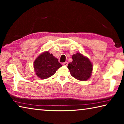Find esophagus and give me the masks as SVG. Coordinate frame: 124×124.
Masks as SVG:
<instances>
[{"label": "esophagus", "instance_id": "esophagus-1", "mask_svg": "<svg viewBox=\"0 0 124 124\" xmlns=\"http://www.w3.org/2000/svg\"><path fill=\"white\" fill-rule=\"evenodd\" d=\"M62 65H63V66H67V65H68V62H65L62 63Z\"/></svg>", "mask_w": 124, "mask_h": 124}]
</instances>
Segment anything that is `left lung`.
I'll return each instance as SVG.
<instances>
[{
    "instance_id": "1",
    "label": "left lung",
    "mask_w": 124,
    "mask_h": 124,
    "mask_svg": "<svg viewBox=\"0 0 124 124\" xmlns=\"http://www.w3.org/2000/svg\"><path fill=\"white\" fill-rule=\"evenodd\" d=\"M72 59L73 61L68 65L71 75L79 80H87L91 77L92 71L91 62L79 53L73 54Z\"/></svg>"
}]
</instances>
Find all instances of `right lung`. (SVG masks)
Returning <instances> with one entry per match:
<instances>
[{"mask_svg": "<svg viewBox=\"0 0 124 124\" xmlns=\"http://www.w3.org/2000/svg\"><path fill=\"white\" fill-rule=\"evenodd\" d=\"M62 66L56 58L49 52L39 55L34 62L35 74L40 79H45L51 77Z\"/></svg>", "mask_w": 124, "mask_h": 124, "instance_id": "add662e5", "label": "right lung"}]
</instances>
